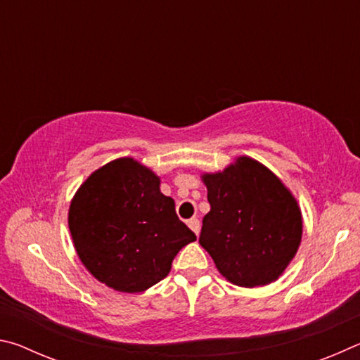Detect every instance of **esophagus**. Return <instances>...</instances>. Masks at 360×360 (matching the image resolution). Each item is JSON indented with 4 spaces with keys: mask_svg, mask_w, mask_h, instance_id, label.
Instances as JSON below:
<instances>
[{
    "mask_svg": "<svg viewBox=\"0 0 360 360\" xmlns=\"http://www.w3.org/2000/svg\"><path fill=\"white\" fill-rule=\"evenodd\" d=\"M187 225H188V229H191L195 235H198V233H200V221H198L197 217L188 219V221H187Z\"/></svg>",
    "mask_w": 360,
    "mask_h": 360,
    "instance_id": "34e87169",
    "label": "esophagus"
}]
</instances>
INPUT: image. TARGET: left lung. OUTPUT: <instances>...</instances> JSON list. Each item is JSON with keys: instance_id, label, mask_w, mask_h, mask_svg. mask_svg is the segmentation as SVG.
Instances as JSON below:
<instances>
[{"instance_id": "obj_1", "label": "left lung", "mask_w": 360, "mask_h": 360, "mask_svg": "<svg viewBox=\"0 0 360 360\" xmlns=\"http://www.w3.org/2000/svg\"><path fill=\"white\" fill-rule=\"evenodd\" d=\"M202 178L211 211L203 217L198 241L217 270L241 288L275 281L302 241L297 200L270 169L249 157Z\"/></svg>"}]
</instances>
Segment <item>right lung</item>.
Listing matches in <instances>:
<instances>
[{
	"mask_svg": "<svg viewBox=\"0 0 360 360\" xmlns=\"http://www.w3.org/2000/svg\"><path fill=\"white\" fill-rule=\"evenodd\" d=\"M68 224L85 268L130 294L162 281L176 254L197 240L173 198L160 192V179L129 157L89 176L72 198Z\"/></svg>",
	"mask_w": 360,
	"mask_h": 360,
	"instance_id": "obj_1",
	"label": "right lung"
}]
</instances>
